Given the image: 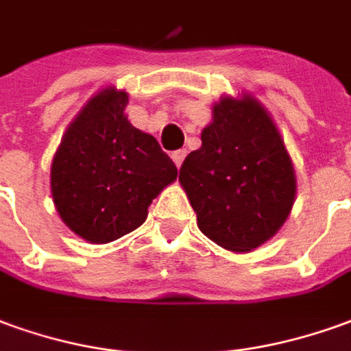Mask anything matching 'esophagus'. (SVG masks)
I'll return each instance as SVG.
<instances>
[{
  "mask_svg": "<svg viewBox=\"0 0 351 351\" xmlns=\"http://www.w3.org/2000/svg\"><path fill=\"white\" fill-rule=\"evenodd\" d=\"M171 158H173V161L176 163V167H180V165H182L184 158H186V150L173 152V156H171Z\"/></svg>",
  "mask_w": 351,
  "mask_h": 351,
  "instance_id": "34e87169",
  "label": "esophagus"
}]
</instances>
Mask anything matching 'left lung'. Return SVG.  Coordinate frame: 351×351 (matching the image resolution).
<instances>
[{
	"label": "left lung",
	"instance_id": "8db88e82",
	"mask_svg": "<svg viewBox=\"0 0 351 351\" xmlns=\"http://www.w3.org/2000/svg\"><path fill=\"white\" fill-rule=\"evenodd\" d=\"M178 180L197 226L228 251L268 241L295 203V169L271 117L258 100L222 99L201 148L184 159Z\"/></svg>",
	"mask_w": 351,
	"mask_h": 351
}]
</instances>
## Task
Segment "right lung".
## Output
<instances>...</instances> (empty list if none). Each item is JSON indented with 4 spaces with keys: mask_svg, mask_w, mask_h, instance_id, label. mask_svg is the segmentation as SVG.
I'll return each instance as SVG.
<instances>
[{
    "mask_svg": "<svg viewBox=\"0 0 351 351\" xmlns=\"http://www.w3.org/2000/svg\"><path fill=\"white\" fill-rule=\"evenodd\" d=\"M125 90L99 93L68 127L53 159L51 192L66 226L90 243L133 232L176 178L159 142L127 121Z\"/></svg>",
    "mask_w": 351,
    "mask_h": 351,
    "instance_id": "add662e5",
    "label": "right lung"
}]
</instances>
